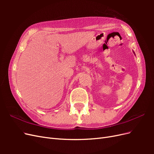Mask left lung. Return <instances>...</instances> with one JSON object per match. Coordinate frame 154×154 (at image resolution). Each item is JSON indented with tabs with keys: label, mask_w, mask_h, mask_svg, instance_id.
Masks as SVG:
<instances>
[{
	"label": "left lung",
	"mask_w": 154,
	"mask_h": 154,
	"mask_svg": "<svg viewBox=\"0 0 154 154\" xmlns=\"http://www.w3.org/2000/svg\"><path fill=\"white\" fill-rule=\"evenodd\" d=\"M134 54H135V53H134Z\"/></svg>",
	"instance_id": "8db88e82"
}]
</instances>
